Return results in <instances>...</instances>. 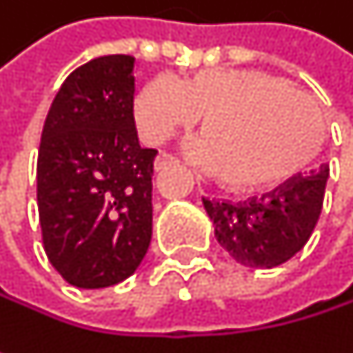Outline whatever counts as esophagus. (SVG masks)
<instances>
[{
  "mask_svg": "<svg viewBox=\"0 0 353 353\" xmlns=\"http://www.w3.org/2000/svg\"><path fill=\"white\" fill-rule=\"evenodd\" d=\"M177 163H179V161H177L172 153H159V157L155 159V170H157V172H161V170L172 168V165H177Z\"/></svg>",
  "mask_w": 353,
  "mask_h": 353,
  "instance_id": "esophagus-1",
  "label": "esophagus"
}]
</instances>
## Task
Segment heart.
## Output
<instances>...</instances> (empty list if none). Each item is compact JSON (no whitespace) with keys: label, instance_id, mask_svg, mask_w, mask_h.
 Masks as SVG:
<instances>
[{"label":"heart","instance_id":"1","mask_svg":"<svg viewBox=\"0 0 353 353\" xmlns=\"http://www.w3.org/2000/svg\"><path fill=\"white\" fill-rule=\"evenodd\" d=\"M206 116V141L194 159L237 192L272 185L294 174L317 149V106L290 83L243 71L204 69L183 81L159 75L137 100L141 134L161 145Z\"/></svg>","mask_w":353,"mask_h":353}]
</instances>
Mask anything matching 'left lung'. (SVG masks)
Returning a JSON list of instances; mask_svg holds the SVG:
<instances>
[{
    "instance_id": "1",
    "label": "left lung",
    "mask_w": 353,
    "mask_h": 353,
    "mask_svg": "<svg viewBox=\"0 0 353 353\" xmlns=\"http://www.w3.org/2000/svg\"><path fill=\"white\" fill-rule=\"evenodd\" d=\"M329 168L290 177L245 202L202 198L221 247L241 265L276 268L299 253L315 231Z\"/></svg>"
}]
</instances>
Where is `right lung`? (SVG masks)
<instances>
[{
    "mask_svg": "<svg viewBox=\"0 0 353 353\" xmlns=\"http://www.w3.org/2000/svg\"><path fill=\"white\" fill-rule=\"evenodd\" d=\"M134 57L77 67L44 120L38 216L52 268L77 288H106L143 261L153 235L155 149L134 124Z\"/></svg>",
    "mask_w": 353,
    "mask_h": 353,
    "instance_id": "add662e5",
    "label": "right lung"
}]
</instances>
